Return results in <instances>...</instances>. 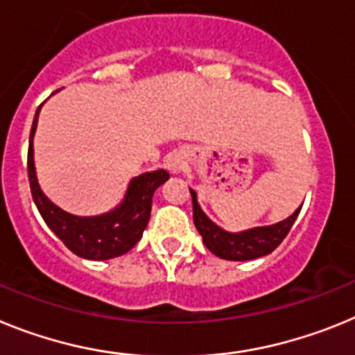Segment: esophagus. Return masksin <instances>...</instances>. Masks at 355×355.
<instances>
[{
    "instance_id": "obj_1",
    "label": "esophagus",
    "mask_w": 355,
    "mask_h": 355,
    "mask_svg": "<svg viewBox=\"0 0 355 355\" xmlns=\"http://www.w3.org/2000/svg\"><path fill=\"white\" fill-rule=\"evenodd\" d=\"M183 167H184V162H183V158H181V156L172 155L171 158L167 159V168L171 172H174V174H178V172L183 171Z\"/></svg>"
}]
</instances>
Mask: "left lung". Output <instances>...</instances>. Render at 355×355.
<instances>
[{
    "instance_id": "obj_1",
    "label": "left lung",
    "mask_w": 355,
    "mask_h": 355,
    "mask_svg": "<svg viewBox=\"0 0 355 355\" xmlns=\"http://www.w3.org/2000/svg\"><path fill=\"white\" fill-rule=\"evenodd\" d=\"M192 193V205H193V224H196L197 231L202 236L205 245L211 250L215 256L227 261H249V259L263 258L266 254L274 252L281 241L286 238L290 233L291 225L297 220L300 208L293 211L284 220L277 222L272 225H261V227H252L247 231H240V233H229L220 225H216L215 222L202 211L199 200H197V193L190 188Z\"/></svg>"
}]
</instances>
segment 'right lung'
<instances>
[{"label":"right lung","instance_id":"right-lung-1","mask_svg":"<svg viewBox=\"0 0 355 355\" xmlns=\"http://www.w3.org/2000/svg\"><path fill=\"white\" fill-rule=\"evenodd\" d=\"M40 106L37 110L30 133L28 147V178L35 206L56 236L69 250L85 259L105 261L117 258L133 249L142 238L144 229L150 218V206L156 188L171 178L167 171L144 172L130 181L126 196L117 208L94 216H78L64 211L51 202L40 188L37 180L35 159H33V137L39 122Z\"/></svg>","mask_w":355,"mask_h":355}]
</instances>
